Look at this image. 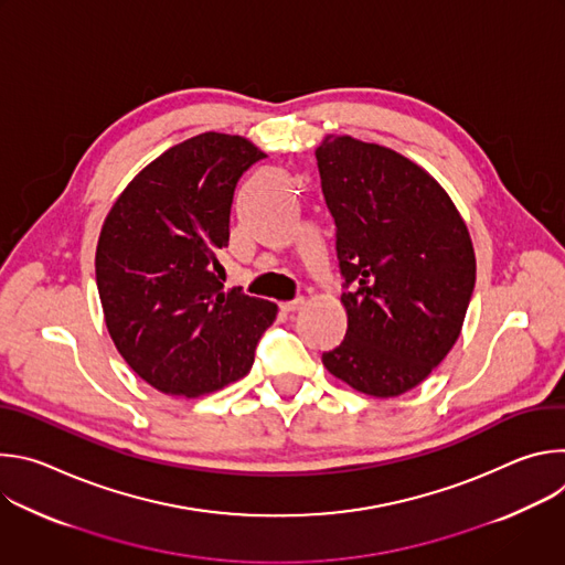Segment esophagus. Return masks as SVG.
I'll list each match as a JSON object with an SVG mask.
<instances>
[{
  "label": "esophagus",
  "instance_id": "obj_1",
  "mask_svg": "<svg viewBox=\"0 0 565 565\" xmlns=\"http://www.w3.org/2000/svg\"><path fill=\"white\" fill-rule=\"evenodd\" d=\"M303 306V297H295V299H290V301H281L279 303V308L284 310V312H295V310H299Z\"/></svg>",
  "mask_w": 565,
  "mask_h": 565
}]
</instances>
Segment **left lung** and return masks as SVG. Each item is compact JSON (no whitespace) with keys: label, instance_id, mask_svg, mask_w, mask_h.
<instances>
[{"label":"left lung","instance_id":"obj_1","mask_svg":"<svg viewBox=\"0 0 565 565\" xmlns=\"http://www.w3.org/2000/svg\"><path fill=\"white\" fill-rule=\"evenodd\" d=\"M315 158L349 315L344 340L321 362L355 391L395 397L460 335L476 284L467 225L447 192L393 149L329 136Z\"/></svg>","mask_w":565,"mask_h":565}]
</instances>
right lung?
Listing matches in <instances>:
<instances>
[{
    "label": "right lung",
    "mask_w": 565,
    "mask_h": 565,
    "mask_svg": "<svg viewBox=\"0 0 565 565\" xmlns=\"http://www.w3.org/2000/svg\"><path fill=\"white\" fill-rule=\"evenodd\" d=\"M250 140L194 136L149 163L105 218L96 281L109 335L153 388L199 397L244 377L277 303L223 290L238 179L264 160Z\"/></svg>",
    "instance_id": "1"
}]
</instances>
